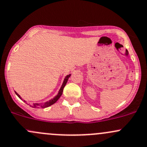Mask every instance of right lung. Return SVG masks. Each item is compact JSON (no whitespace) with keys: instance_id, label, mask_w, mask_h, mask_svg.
<instances>
[{"instance_id":"add662e5","label":"right lung","mask_w":147,"mask_h":147,"mask_svg":"<svg viewBox=\"0 0 147 147\" xmlns=\"http://www.w3.org/2000/svg\"><path fill=\"white\" fill-rule=\"evenodd\" d=\"M70 76H71V74H69V75L66 76V77L65 78V79H64L63 83H62V86H61L60 89V90H59L58 94H57L53 98H52V99L49 100V101L45 102V103H34V104H32V108H47V107L51 106V105H53V104H54V103H55V102L57 101V100H58L59 98H60V97L61 96H62V92H63L64 87H65L66 84H67V80H68V79H69V77H70ZM15 93H16V94L18 96H19V98H21V99H22V98H21V97L20 96V95H19V94L16 93V92H15ZM24 102H26V100H24Z\"/></svg>"}]
</instances>
